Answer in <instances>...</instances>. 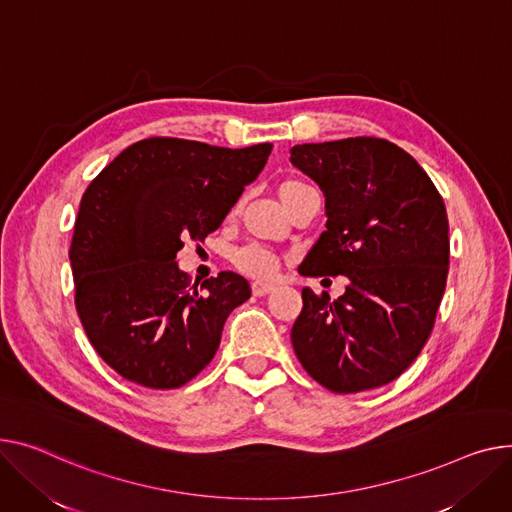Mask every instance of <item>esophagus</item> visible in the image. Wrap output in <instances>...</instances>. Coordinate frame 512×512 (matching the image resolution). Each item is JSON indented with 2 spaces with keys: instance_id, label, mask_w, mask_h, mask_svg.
I'll list each match as a JSON object with an SVG mask.
<instances>
[{
  "instance_id": "34e87169",
  "label": "esophagus",
  "mask_w": 512,
  "mask_h": 512,
  "mask_svg": "<svg viewBox=\"0 0 512 512\" xmlns=\"http://www.w3.org/2000/svg\"><path fill=\"white\" fill-rule=\"evenodd\" d=\"M251 292H253V296H267L269 292H274V286L263 284V282H253Z\"/></svg>"
}]
</instances>
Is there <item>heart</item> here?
<instances>
[{
	"label": "heart",
	"instance_id": "obj_1",
	"mask_svg": "<svg viewBox=\"0 0 512 512\" xmlns=\"http://www.w3.org/2000/svg\"><path fill=\"white\" fill-rule=\"evenodd\" d=\"M306 187L309 185H304L302 181H296V179H288V181L280 183L278 197L282 201V206L286 208L288 201H292ZM232 261L238 269L243 271V274H247L251 278H259V280L271 278L278 271V259L261 247H245L241 251H236Z\"/></svg>",
	"mask_w": 512,
	"mask_h": 512
}]
</instances>
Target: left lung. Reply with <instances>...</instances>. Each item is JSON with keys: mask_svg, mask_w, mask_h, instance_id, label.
<instances>
[{"mask_svg": "<svg viewBox=\"0 0 512 512\" xmlns=\"http://www.w3.org/2000/svg\"><path fill=\"white\" fill-rule=\"evenodd\" d=\"M290 162L321 187L327 214L298 271L350 280L337 300L302 288L296 358L333 393L383 387L432 333L449 274L445 201L410 154L381 138L294 146Z\"/></svg>", "mask_w": 512, "mask_h": 512, "instance_id": "1", "label": "left lung"}]
</instances>
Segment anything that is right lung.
I'll return each mask as SVG.
<instances>
[{"label": "right lung", "mask_w": 512, "mask_h": 512, "mask_svg": "<svg viewBox=\"0 0 512 512\" xmlns=\"http://www.w3.org/2000/svg\"><path fill=\"white\" fill-rule=\"evenodd\" d=\"M271 148L148 138L84 191L70 247L76 311L96 354L123 379L177 389L212 362L251 288L232 271L191 284L175 257L185 241L220 228Z\"/></svg>", "instance_id": "right-lung-1"}]
</instances>
